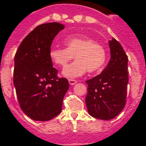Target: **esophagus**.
I'll list each match as a JSON object with an SVG mask.
<instances>
[{"label":"esophagus","mask_w":146,"mask_h":146,"mask_svg":"<svg viewBox=\"0 0 146 146\" xmlns=\"http://www.w3.org/2000/svg\"><path fill=\"white\" fill-rule=\"evenodd\" d=\"M77 81L75 80H73V79H69V82L70 85H74L75 83H77Z\"/></svg>","instance_id":"1"}]
</instances>
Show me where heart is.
Masks as SVG:
<instances>
[{"mask_svg":"<svg viewBox=\"0 0 146 146\" xmlns=\"http://www.w3.org/2000/svg\"><path fill=\"white\" fill-rule=\"evenodd\" d=\"M66 48L52 47L49 55L50 60L58 66L64 67L73 58V63L66 66L63 74L67 77L82 76L86 71L89 73L99 72L106 61V51L102 45L85 36H72L64 40Z\"/></svg>","mask_w":146,"mask_h":146,"instance_id":"heart-1","label":"heart"}]
</instances>
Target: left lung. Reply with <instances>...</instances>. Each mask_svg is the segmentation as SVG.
I'll return each mask as SVG.
<instances>
[{"instance_id":"left-lung-1","label":"left lung","mask_w":146,"mask_h":146,"mask_svg":"<svg viewBox=\"0 0 146 146\" xmlns=\"http://www.w3.org/2000/svg\"><path fill=\"white\" fill-rule=\"evenodd\" d=\"M110 60L101 74L86 80V103L91 116L102 120L116 117L126 102L128 57L116 39L109 42Z\"/></svg>"}]
</instances>
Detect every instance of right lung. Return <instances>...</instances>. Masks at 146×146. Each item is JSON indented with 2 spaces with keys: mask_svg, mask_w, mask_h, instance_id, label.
<instances>
[{
  "mask_svg": "<svg viewBox=\"0 0 146 146\" xmlns=\"http://www.w3.org/2000/svg\"><path fill=\"white\" fill-rule=\"evenodd\" d=\"M64 28L58 23L38 25L15 54L14 85L18 102L24 113L34 121H50L58 115L69 88L66 78L58 77L49 55L52 40Z\"/></svg>",
  "mask_w": 146,
  "mask_h": 146,
  "instance_id": "add662e5",
  "label": "right lung"
}]
</instances>
